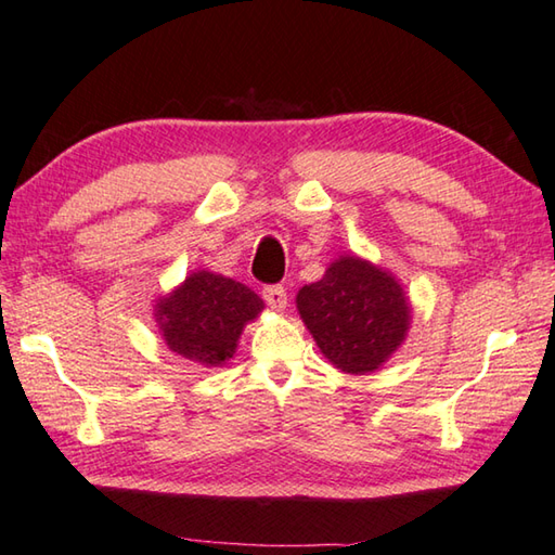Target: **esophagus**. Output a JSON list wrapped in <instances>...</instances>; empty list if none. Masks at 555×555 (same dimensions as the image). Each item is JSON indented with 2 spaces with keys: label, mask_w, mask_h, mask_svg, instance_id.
I'll list each match as a JSON object with an SVG mask.
<instances>
[{
  "label": "esophagus",
  "mask_w": 555,
  "mask_h": 555,
  "mask_svg": "<svg viewBox=\"0 0 555 555\" xmlns=\"http://www.w3.org/2000/svg\"><path fill=\"white\" fill-rule=\"evenodd\" d=\"M262 299H266V305L270 309H275V312H283L287 307V293L283 285H266L262 287Z\"/></svg>",
  "instance_id": "esophagus-1"
}]
</instances>
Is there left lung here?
<instances>
[{"label": "left lung", "instance_id": "1", "mask_svg": "<svg viewBox=\"0 0 555 555\" xmlns=\"http://www.w3.org/2000/svg\"><path fill=\"white\" fill-rule=\"evenodd\" d=\"M297 309L317 346L346 373H371L402 344L410 307L392 275L358 258H338L299 289Z\"/></svg>", "mask_w": 555, "mask_h": 555}]
</instances>
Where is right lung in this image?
Returning <instances> with one entry per match:
<instances>
[{
    "instance_id": "add662e5",
    "label": "right lung",
    "mask_w": 555,
    "mask_h": 555,
    "mask_svg": "<svg viewBox=\"0 0 555 555\" xmlns=\"http://www.w3.org/2000/svg\"><path fill=\"white\" fill-rule=\"evenodd\" d=\"M262 309L260 297L236 280L194 272L160 299L158 324L170 351L202 365H221L236 351L243 324Z\"/></svg>"
}]
</instances>
